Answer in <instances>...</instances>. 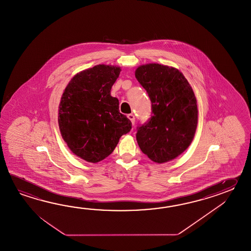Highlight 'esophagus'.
I'll return each mask as SVG.
<instances>
[{
  "label": "esophagus",
  "mask_w": 251,
  "mask_h": 251,
  "mask_svg": "<svg viewBox=\"0 0 251 251\" xmlns=\"http://www.w3.org/2000/svg\"><path fill=\"white\" fill-rule=\"evenodd\" d=\"M127 118L130 119V121L132 122L133 125H134V121H135V118H134V116H133V114H129L127 116Z\"/></svg>",
  "instance_id": "1"
}]
</instances>
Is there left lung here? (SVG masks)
Wrapping results in <instances>:
<instances>
[{"label": "left lung", "mask_w": 251, "mask_h": 251, "mask_svg": "<svg viewBox=\"0 0 251 251\" xmlns=\"http://www.w3.org/2000/svg\"><path fill=\"white\" fill-rule=\"evenodd\" d=\"M135 78L147 91L152 110L149 121L137 127L139 147L156 163L174 160L192 143L198 126L192 88L181 72L162 64L140 65Z\"/></svg>", "instance_id": "obj_1"}]
</instances>
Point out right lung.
Masks as SVG:
<instances>
[{
    "mask_svg": "<svg viewBox=\"0 0 251 251\" xmlns=\"http://www.w3.org/2000/svg\"><path fill=\"white\" fill-rule=\"evenodd\" d=\"M120 67L99 64L81 71L70 80L59 104L60 132L69 149L88 162L97 163L111 154L132 123L119 112L110 95Z\"/></svg>",
    "mask_w": 251,
    "mask_h": 251,
    "instance_id": "add662e5",
    "label": "right lung"
}]
</instances>
